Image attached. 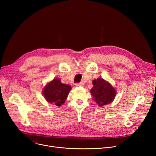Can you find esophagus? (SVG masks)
Wrapping results in <instances>:
<instances>
[{
	"instance_id": "1",
	"label": "esophagus",
	"mask_w": 156,
	"mask_h": 156,
	"mask_svg": "<svg viewBox=\"0 0 156 156\" xmlns=\"http://www.w3.org/2000/svg\"><path fill=\"white\" fill-rule=\"evenodd\" d=\"M85 85V83L83 82H80V83H76L75 86L76 87H79V86H81V87H83Z\"/></svg>"
}]
</instances>
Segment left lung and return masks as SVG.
Masks as SVG:
<instances>
[{"label":"left lung","mask_w":156,"mask_h":156,"mask_svg":"<svg viewBox=\"0 0 156 156\" xmlns=\"http://www.w3.org/2000/svg\"><path fill=\"white\" fill-rule=\"evenodd\" d=\"M93 88L90 90L93 100L99 105L104 106L113 101L116 95V90L108 81L99 78L93 81Z\"/></svg>","instance_id":"1"}]
</instances>
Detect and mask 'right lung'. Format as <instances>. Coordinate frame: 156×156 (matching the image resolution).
Instances as JSON below:
<instances>
[{
    "label": "right lung",
    "instance_id": "right-lung-1",
    "mask_svg": "<svg viewBox=\"0 0 156 156\" xmlns=\"http://www.w3.org/2000/svg\"><path fill=\"white\" fill-rule=\"evenodd\" d=\"M71 87L61 82L59 78H55L44 88L43 94L48 102L61 106L66 100Z\"/></svg>",
    "mask_w": 156,
    "mask_h": 156
}]
</instances>
